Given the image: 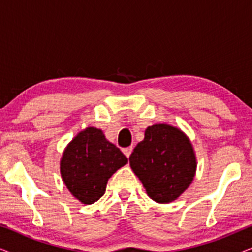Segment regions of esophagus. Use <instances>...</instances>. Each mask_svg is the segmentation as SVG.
Wrapping results in <instances>:
<instances>
[{
    "instance_id": "esophagus-1",
    "label": "esophagus",
    "mask_w": 252,
    "mask_h": 252,
    "mask_svg": "<svg viewBox=\"0 0 252 252\" xmlns=\"http://www.w3.org/2000/svg\"><path fill=\"white\" fill-rule=\"evenodd\" d=\"M132 151H133V147L130 146V147H128V148H125V149H123V153L125 154V156L128 158L129 156H130V154H132Z\"/></svg>"
}]
</instances>
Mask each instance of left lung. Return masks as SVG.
I'll use <instances>...</instances> for the list:
<instances>
[{
	"instance_id": "left-lung-1",
	"label": "left lung",
	"mask_w": 252,
	"mask_h": 252,
	"mask_svg": "<svg viewBox=\"0 0 252 252\" xmlns=\"http://www.w3.org/2000/svg\"><path fill=\"white\" fill-rule=\"evenodd\" d=\"M129 164L148 196L161 204L175 201L189 187L197 166L190 140L168 124L148 127Z\"/></svg>"
}]
</instances>
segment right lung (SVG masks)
Segmentation results:
<instances>
[{
    "label": "right lung",
    "instance_id": "1",
    "mask_svg": "<svg viewBox=\"0 0 252 252\" xmlns=\"http://www.w3.org/2000/svg\"><path fill=\"white\" fill-rule=\"evenodd\" d=\"M127 161L101 129L88 127L65 148L61 159L62 179L82 204H93L104 195L111 175Z\"/></svg>",
    "mask_w": 252,
    "mask_h": 252
}]
</instances>
